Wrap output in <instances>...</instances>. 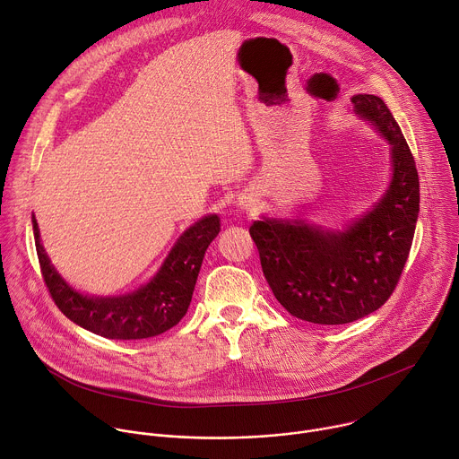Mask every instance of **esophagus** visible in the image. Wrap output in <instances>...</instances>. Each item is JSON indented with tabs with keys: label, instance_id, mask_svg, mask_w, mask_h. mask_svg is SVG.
Here are the masks:
<instances>
[{
	"label": "esophagus",
	"instance_id": "esophagus-1",
	"mask_svg": "<svg viewBox=\"0 0 459 459\" xmlns=\"http://www.w3.org/2000/svg\"><path fill=\"white\" fill-rule=\"evenodd\" d=\"M238 205L241 209H250L252 211L257 205V196L255 195H243V196H239Z\"/></svg>",
	"mask_w": 459,
	"mask_h": 459
}]
</instances>
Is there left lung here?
<instances>
[{"mask_svg":"<svg viewBox=\"0 0 459 459\" xmlns=\"http://www.w3.org/2000/svg\"><path fill=\"white\" fill-rule=\"evenodd\" d=\"M351 102L391 143L393 178L375 209L344 232L281 220L250 227L275 299L314 325H348L385 304L409 257L420 211L416 164L393 113L377 95H355Z\"/></svg>","mask_w":459,"mask_h":459,"instance_id":"8db88e82","label":"left lung"}]
</instances>
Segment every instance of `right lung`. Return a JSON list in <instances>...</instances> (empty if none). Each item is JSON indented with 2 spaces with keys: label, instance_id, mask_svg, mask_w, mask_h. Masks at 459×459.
<instances>
[{
  "label": "right lung",
  "instance_id": "right-lung-1",
  "mask_svg": "<svg viewBox=\"0 0 459 459\" xmlns=\"http://www.w3.org/2000/svg\"><path fill=\"white\" fill-rule=\"evenodd\" d=\"M32 223L41 275L57 308L84 330L113 341L149 339L180 323L191 304L205 250L220 232V218L205 216L180 236L151 282L120 297H88L70 288L54 270L39 241L36 218Z\"/></svg>",
  "mask_w": 459,
  "mask_h": 459
}]
</instances>
